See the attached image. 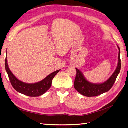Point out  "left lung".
I'll return each instance as SVG.
<instances>
[{
    "label": "left lung",
    "mask_w": 128,
    "mask_h": 128,
    "mask_svg": "<svg viewBox=\"0 0 128 128\" xmlns=\"http://www.w3.org/2000/svg\"><path fill=\"white\" fill-rule=\"evenodd\" d=\"M118 47L119 50L118 66L111 76L107 81L103 83L94 84L88 81L82 72H81L78 69L76 68L77 70V74L74 80V87L78 92L84 96L92 97L102 94L103 93L108 92L111 89L113 86L121 69L120 50L118 46Z\"/></svg>",
    "instance_id": "obj_1"
}]
</instances>
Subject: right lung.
I'll use <instances>...</instances> for the list:
<instances>
[{
  "label": "right lung",
  "mask_w": 128,
  "mask_h": 128,
  "mask_svg": "<svg viewBox=\"0 0 128 128\" xmlns=\"http://www.w3.org/2000/svg\"><path fill=\"white\" fill-rule=\"evenodd\" d=\"M5 68L13 88L17 92L26 95V96L33 97L40 96L44 94L51 88L53 78L60 70H60L55 71L47 76L42 81L36 82V83L28 84L20 81L12 73L8 66L7 56H6L5 60Z\"/></svg>",
  "instance_id": "right-lung-1"
}]
</instances>
